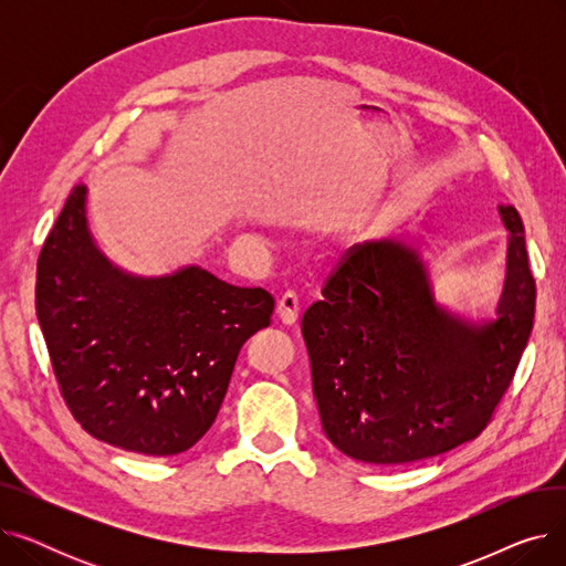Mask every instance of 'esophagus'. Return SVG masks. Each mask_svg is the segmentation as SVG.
<instances>
[{
	"label": "esophagus",
	"mask_w": 566,
	"mask_h": 566,
	"mask_svg": "<svg viewBox=\"0 0 566 566\" xmlns=\"http://www.w3.org/2000/svg\"><path fill=\"white\" fill-rule=\"evenodd\" d=\"M298 312H301V301L298 295H295L293 291H286L284 295H280L277 301V316L284 325H293L295 321H298Z\"/></svg>",
	"instance_id": "1"
}]
</instances>
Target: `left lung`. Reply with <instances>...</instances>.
<instances>
[{"instance_id": "1", "label": "left lung", "mask_w": 566, "mask_h": 566, "mask_svg": "<svg viewBox=\"0 0 566 566\" xmlns=\"http://www.w3.org/2000/svg\"><path fill=\"white\" fill-rule=\"evenodd\" d=\"M497 316L468 323L433 298L406 238L350 248L303 316L312 390L325 436L346 457L401 465L478 438L527 346L537 286L514 206Z\"/></svg>"}]
</instances>
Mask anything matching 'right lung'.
<instances>
[{
    "mask_svg": "<svg viewBox=\"0 0 566 566\" xmlns=\"http://www.w3.org/2000/svg\"><path fill=\"white\" fill-rule=\"evenodd\" d=\"M273 295L199 265L135 277L96 248L75 186L36 265V316L59 390L86 433L174 457L211 429L243 344L271 325Z\"/></svg>",
    "mask_w": 566,
    "mask_h": 566,
    "instance_id": "right-lung-1",
    "label": "right lung"
}]
</instances>
